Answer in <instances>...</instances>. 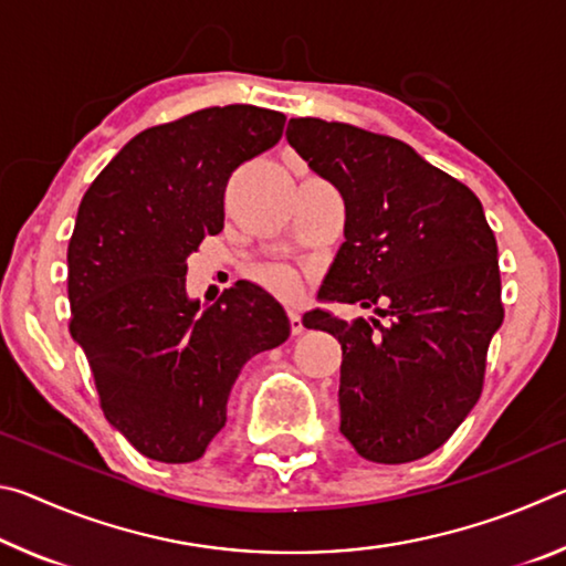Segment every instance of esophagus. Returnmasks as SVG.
I'll return each instance as SVG.
<instances>
[{
  "label": "esophagus",
  "mask_w": 566,
  "mask_h": 566,
  "mask_svg": "<svg viewBox=\"0 0 566 566\" xmlns=\"http://www.w3.org/2000/svg\"><path fill=\"white\" fill-rule=\"evenodd\" d=\"M290 324H292V334H302V332H304L302 314L296 312V310H290Z\"/></svg>",
  "instance_id": "34e87169"
}]
</instances>
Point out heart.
<instances>
[{
  "instance_id": "1",
  "label": "heart",
  "mask_w": 566,
  "mask_h": 566,
  "mask_svg": "<svg viewBox=\"0 0 566 566\" xmlns=\"http://www.w3.org/2000/svg\"><path fill=\"white\" fill-rule=\"evenodd\" d=\"M260 282L266 290L286 296V300H292V296L300 292V276H296V272L290 270V266H266V270L260 272Z\"/></svg>"
}]
</instances>
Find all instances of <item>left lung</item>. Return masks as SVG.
I'll use <instances>...</instances> for the list:
<instances>
[{"label": "left lung", "mask_w": 566, "mask_h": 566, "mask_svg": "<svg viewBox=\"0 0 566 566\" xmlns=\"http://www.w3.org/2000/svg\"><path fill=\"white\" fill-rule=\"evenodd\" d=\"M286 142L344 199V244L319 296L387 318L304 314L342 344L339 432L377 464L442 447L482 395L502 327L496 239L482 202L405 142L290 119Z\"/></svg>", "instance_id": "1"}]
</instances>
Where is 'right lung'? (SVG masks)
<instances>
[{
  "instance_id": "1",
  "label": "right lung",
  "mask_w": 566,
  "mask_h": 566,
  "mask_svg": "<svg viewBox=\"0 0 566 566\" xmlns=\"http://www.w3.org/2000/svg\"><path fill=\"white\" fill-rule=\"evenodd\" d=\"M284 114L229 104L139 132L99 171L66 249L70 334L104 417L149 459L187 464L227 421L254 354L290 337L282 304L237 282L202 310L187 256L224 227V189L242 161L282 137Z\"/></svg>"
}]
</instances>
